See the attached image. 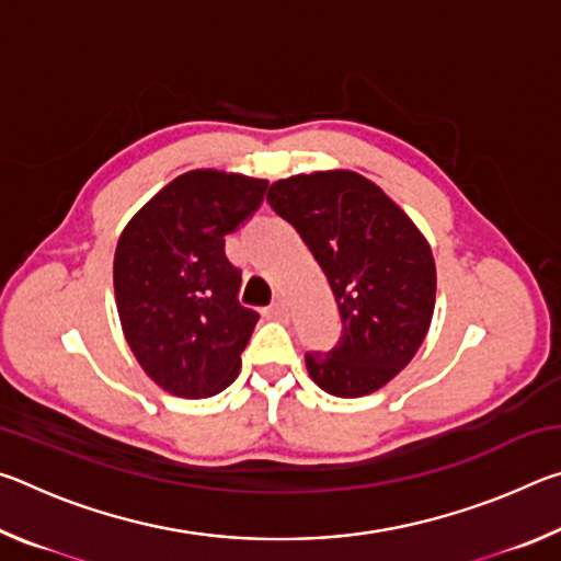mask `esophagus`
Returning <instances> with one entry per match:
<instances>
[{"instance_id":"obj_1","label":"esophagus","mask_w":561,"mask_h":561,"mask_svg":"<svg viewBox=\"0 0 561 561\" xmlns=\"http://www.w3.org/2000/svg\"><path fill=\"white\" fill-rule=\"evenodd\" d=\"M267 317H270V319H277V321H284V319L289 317V309H287V304H284L282 299H277V301H274L272 307L267 309Z\"/></svg>"}]
</instances>
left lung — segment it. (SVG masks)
Segmentation results:
<instances>
[{"instance_id": "1", "label": "left lung", "mask_w": 561, "mask_h": 561, "mask_svg": "<svg viewBox=\"0 0 561 561\" xmlns=\"http://www.w3.org/2000/svg\"><path fill=\"white\" fill-rule=\"evenodd\" d=\"M267 203L314 254L341 314L336 346L304 356L311 381L339 398L383 388L428 334L431 244L381 187L351 170L277 180Z\"/></svg>"}]
</instances>
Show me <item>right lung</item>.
Instances as JSON below:
<instances>
[{"label":"right lung","mask_w":561,"mask_h":561,"mask_svg":"<svg viewBox=\"0 0 561 561\" xmlns=\"http://www.w3.org/2000/svg\"><path fill=\"white\" fill-rule=\"evenodd\" d=\"M267 180L190 170L140 207L118 237L113 289L144 371L180 398L225 391L260 314L237 299L242 272L225 234L250 220Z\"/></svg>","instance_id":"add662e5"}]
</instances>
